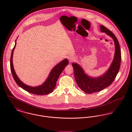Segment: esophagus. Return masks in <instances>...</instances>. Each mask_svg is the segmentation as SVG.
I'll list each match as a JSON object with an SVG mask.
<instances>
[{
  "mask_svg": "<svg viewBox=\"0 0 132 132\" xmlns=\"http://www.w3.org/2000/svg\"><path fill=\"white\" fill-rule=\"evenodd\" d=\"M68 60H69V62L70 63H71L74 60H75V58L73 56H70L68 57Z\"/></svg>",
  "mask_w": 132,
  "mask_h": 132,
  "instance_id": "obj_1",
  "label": "esophagus"
}]
</instances>
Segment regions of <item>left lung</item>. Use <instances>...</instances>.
<instances>
[{
  "mask_svg": "<svg viewBox=\"0 0 132 132\" xmlns=\"http://www.w3.org/2000/svg\"><path fill=\"white\" fill-rule=\"evenodd\" d=\"M100 27L101 31L105 32L112 38L115 44V51L114 59L106 72L98 78H92L85 74L79 64L75 63L72 64L77 85L87 94L100 92L109 86L115 80L120 67L121 53L118 40L113 32L105 26L101 25Z\"/></svg>",
  "mask_w": 132,
  "mask_h": 132,
  "instance_id": "8db88e82",
  "label": "left lung"
}]
</instances>
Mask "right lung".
<instances>
[{"label":"right lung","mask_w":132,"mask_h":132,"mask_svg":"<svg viewBox=\"0 0 132 132\" xmlns=\"http://www.w3.org/2000/svg\"><path fill=\"white\" fill-rule=\"evenodd\" d=\"M16 39L15 41V46L12 50L11 55L10 58V69L15 81L19 87L22 88L27 92L31 94L37 95H44L48 94L52 92L54 89L55 88L57 81L59 76L61 74V72L63 71L65 67L69 63L68 59H65L62 61H61L60 63L57 64L56 66H55L51 70L47 80L44 82L43 85L35 87L27 86L20 80L19 78L16 75L13 67L12 62L13 55V51L16 45Z\"/></svg>","instance_id":"1"}]
</instances>
